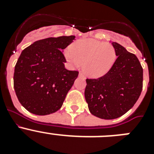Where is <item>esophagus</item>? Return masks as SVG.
Listing matches in <instances>:
<instances>
[{"label":"esophagus","mask_w":154,"mask_h":154,"mask_svg":"<svg viewBox=\"0 0 154 154\" xmlns=\"http://www.w3.org/2000/svg\"><path fill=\"white\" fill-rule=\"evenodd\" d=\"M79 77H80V78H85V77H84V75H83V74H82V72H80L79 73Z\"/></svg>","instance_id":"esophagus-1"}]
</instances>
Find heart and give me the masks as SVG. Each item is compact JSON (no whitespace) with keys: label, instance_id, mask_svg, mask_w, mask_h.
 <instances>
[{"label":"heart","instance_id":"heart-1","mask_svg":"<svg viewBox=\"0 0 154 154\" xmlns=\"http://www.w3.org/2000/svg\"><path fill=\"white\" fill-rule=\"evenodd\" d=\"M67 60L75 66L83 64V70L88 76L99 78L106 74L116 58L115 48L109 43L94 39H82L65 51Z\"/></svg>","mask_w":154,"mask_h":154}]
</instances>
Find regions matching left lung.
Masks as SVG:
<instances>
[{
    "label": "left lung",
    "mask_w": 154,
    "mask_h": 154,
    "mask_svg": "<svg viewBox=\"0 0 154 154\" xmlns=\"http://www.w3.org/2000/svg\"><path fill=\"white\" fill-rule=\"evenodd\" d=\"M117 58L108 72L98 79H87L85 98L92 115L113 119L128 112L140 96L143 68L134 54L112 42Z\"/></svg>",
    "instance_id": "1"
}]
</instances>
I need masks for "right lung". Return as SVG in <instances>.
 Masks as SVG:
<instances>
[{"instance_id":"obj_1","label":"right lung","mask_w":154,"mask_h":154,"mask_svg":"<svg viewBox=\"0 0 154 154\" xmlns=\"http://www.w3.org/2000/svg\"><path fill=\"white\" fill-rule=\"evenodd\" d=\"M75 38L42 39L21 52L14 67V88L20 103L31 113L48 115L62 107L79 75L65 69L62 52Z\"/></svg>"}]
</instances>
